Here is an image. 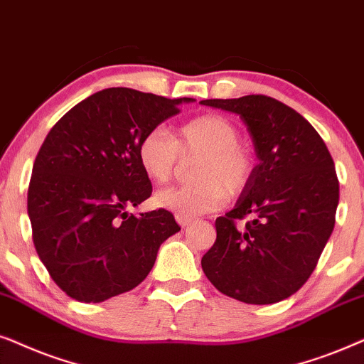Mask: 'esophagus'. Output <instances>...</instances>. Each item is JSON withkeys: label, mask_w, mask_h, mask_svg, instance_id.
<instances>
[{"label": "esophagus", "mask_w": 364, "mask_h": 364, "mask_svg": "<svg viewBox=\"0 0 364 364\" xmlns=\"http://www.w3.org/2000/svg\"><path fill=\"white\" fill-rule=\"evenodd\" d=\"M176 221L181 228H186L191 223V220H188V218H183V216H176Z\"/></svg>", "instance_id": "1"}]
</instances>
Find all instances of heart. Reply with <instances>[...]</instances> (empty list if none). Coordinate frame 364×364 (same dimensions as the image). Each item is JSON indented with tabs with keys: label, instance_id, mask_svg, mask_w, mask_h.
I'll return each instance as SVG.
<instances>
[{
	"label": "heart",
	"instance_id": "1",
	"mask_svg": "<svg viewBox=\"0 0 364 364\" xmlns=\"http://www.w3.org/2000/svg\"><path fill=\"white\" fill-rule=\"evenodd\" d=\"M240 129L220 114L196 116L178 128L174 138L161 126L149 129L138 144L143 171L154 183H166L176 173L179 156H200L188 186L166 188L156 193L154 203L176 216L191 218L211 213L236 198L255 176V154L240 143Z\"/></svg>",
	"mask_w": 364,
	"mask_h": 364
}]
</instances>
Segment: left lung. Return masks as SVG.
Wrapping results in <instances>:
<instances>
[{"mask_svg": "<svg viewBox=\"0 0 364 364\" xmlns=\"http://www.w3.org/2000/svg\"><path fill=\"white\" fill-rule=\"evenodd\" d=\"M201 105L240 114L259 159L235 208L216 218L203 271L226 296L278 303L306 283L333 232L340 201L334 161L316 129L278 100L248 95Z\"/></svg>", "mask_w": 364, "mask_h": 364, "instance_id": "1", "label": "left lung"}]
</instances>
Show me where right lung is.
<instances>
[{
    "mask_svg": "<svg viewBox=\"0 0 364 364\" xmlns=\"http://www.w3.org/2000/svg\"><path fill=\"white\" fill-rule=\"evenodd\" d=\"M132 88L88 96L53 126L28 188L33 243L53 281L81 303L136 288L159 246L181 228L168 210L128 215L151 196L138 159L149 129L179 113V103Z\"/></svg>",
    "mask_w": 364,
    "mask_h": 364,
    "instance_id": "add662e5",
    "label": "right lung"
}]
</instances>
